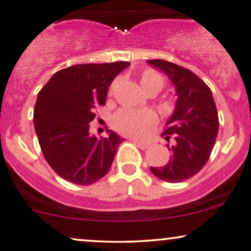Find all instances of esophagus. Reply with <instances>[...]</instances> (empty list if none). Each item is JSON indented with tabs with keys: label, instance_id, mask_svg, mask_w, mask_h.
Segmentation results:
<instances>
[{
	"label": "esophagus",
	"instance_id": "obj_1",
	"mask_svg": "<svg viewBox=\"0 0 251 251\" xmlns=\"http://www.w3.org/2000/svg\"><path fill=\"white\" fill-rule=\"evenodd\" d=\"M131 141H132V143H133L134 145H137V146H138L140 150H146V149H149V147H150V145L147 144V143H143V141H139V140H137V139H132Z\"/></svg>",
	"mask_w": 251,
	"mask_h": 251
}]
</instances>
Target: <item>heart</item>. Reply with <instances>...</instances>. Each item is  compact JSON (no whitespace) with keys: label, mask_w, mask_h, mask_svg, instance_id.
I'll return each mask as SVG.
<instances>
[{"label":"heart","mask_w":251,"mask_h":251,"mask_svg":"<svg viewBox=\"0 0 251 251\" xmlns=\"http://www.w3.org/2000/svg\"><path fill=\"white\" fill-rule=\"evenodd\" d=\"M140 84L143 89L149 92L161 91L165 86V78L159 71L153 69H146L140 76ZM117 83L111 85V91L116 89ZM156 122L155 114L152 111H134V110H120L114 116V127L118 132L131 135V137L141 138L147 133V131L154 125Z\"/></svg>","instance_id":"b5f03b06"}]
</instances>
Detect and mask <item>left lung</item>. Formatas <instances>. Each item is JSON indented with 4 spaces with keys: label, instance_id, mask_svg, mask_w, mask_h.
I'll list each match as a JSON object with an SVG mask.
<instances>
[{
    "label": "left lung",
    "instance_id": "1",
    "mask_svg": "<svg viewBox=\"0 0 251 251\" xmlns=\"http://www.w3.org/2000/svg\"><path fill=\"white\" fill-rule=\"evenodd\" d=\"M173 81L176 107L166 124L162 137L172 158L162 167H151L156 177L171 183L182 182L207 164L219 132V114L209 86L194 72L164 59H151Z\"/></svg>",
    "mask_w": 251,
    "mask_h": 251
}]
</instances>
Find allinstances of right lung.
<instances>
[{
  "label": "right lung",
  "mask_w": 251,
  "mask_h": 251,
  "mask_svg": "<svg viewBox=\"0 0 251 251\" xmlns=\"http://www.w3.org/2000/svg\"><path fill=\"white\" fill-rule=\"evenodd\" d=\"M128 62L78 64L57 71L38 92L34 125L39 146L60 177L80 186L97 182L110 171L124 139L90 135L96 108L106 101L110 84Z\"/></svg>",
  "instance_id": "1"
}]
</instances>
